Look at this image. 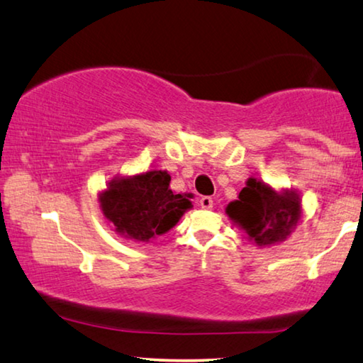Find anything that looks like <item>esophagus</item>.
<instances>
[{"label":"esophagus","instance_id":"obj_1","mask_svg":"<svg viewBox=\"0 0 363 363\" xmlns=\"http://www.w3.org/2000/svg\"><path fill=\"white\" fill-rule=\"evenodd\" d=\"M201 207L202 208H212L213 207V201H212V197H201Z\"/></svg>","mask_w":363,"mask_h":363}]
</instances>
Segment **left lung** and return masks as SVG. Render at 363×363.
Instances as JSON below:
<instances>
[{"instance_id": "1", "label": "left lung", "mask_w": 363, "mask_h": 363, "mask_svg": "<svg viewBox=\"0 0 363 363\" xmlns=\"http://www.w3.org/2000/svg\"><path fill=\"white\" fill-rule=\"evenodd\" d=\"M232 220L258 245L281 242L301 217V206L294 194L274 192L267 184L248 179L238 201L227 206Z\"/></svg>"}]
</instances>
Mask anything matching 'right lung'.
<instances>
[{
  "instance_id": "obj_1",
  "label": "right lung",
  "mask_w": 363,
  "mask_h": 363,
  "mask_svg": "<svg viewBox=\"0 0 363 363\" xmlns=\"http://www.w3.org/2000/svg\"><path fill=\"white\" fill-rule=\"evenodd\" d=\"M171 176L166 171L115 179L100 196L104 216L115 230L140 242L162 235L179 222L182 213L192 207L189 197L169 189Z\"/></svg>"
}]
</instances>
